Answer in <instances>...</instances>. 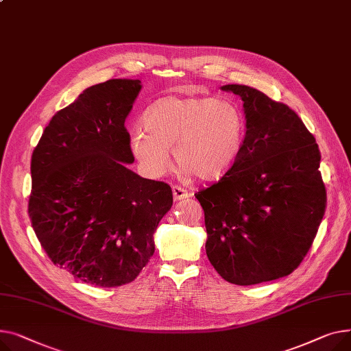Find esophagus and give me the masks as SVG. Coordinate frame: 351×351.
<instances>
[{
    "label": "esophagus",
    "instance_id": "34e87169",
    "mask_svg": "<svg viewBox=\"0 0 351 351\" xmlns=\"http://www.w3.org/2000/svg\"><path fill=\"white\" fill-rule=\"evenodd\" d=\"M191 194L187 191V190H184L182 187H180V185H174L173 187V197H174V199L176 201H180V199H184V198H189Z\"/></svg>",
    "mask_w": 351,
    "mask_h": 351
}]
</instances>
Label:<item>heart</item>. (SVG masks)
Segmentation results:
<instances>
[{"label": "heart", "instance_id": "obj_1", "mask_svg": "<svg viewBox=\"0 0 351 351\" xmlns=\"http://www.w3.org/2000/svg\"><path fill=\"white\" fill-rule=\"evenodd\" d=\"M141 126L130 133V150L149 174L158 177L170 166L199 180H217L237 162L245 138V119L230 100L201 96H166L144 110Z\"/></svg>", "mask_w": 351, "mask_h": 351}]
</instances>
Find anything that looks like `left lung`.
Instances as JSON below:
<instances>
[{
	"instance_id": "1",
	"label": "left lung",
	"mask_w": 351,
	"mask_h": 351,
	"mask_svg": "<svg viewBox=\"0 0 351 351\" xmlns=\"http://www.w3.org/2000/svg\"><path fill=\"white\" fill-rule=\"evenodd\" d=\"M243 101L246 133L234 167L199 190L205 251L230 283L248 286L292 274L311 250L326 210L313 134L285 103L225 85Z\"/></svg>"
}]
</instances>
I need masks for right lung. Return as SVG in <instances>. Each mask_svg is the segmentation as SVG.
<instances>
[{
  "instance_id": "obj_1",
  "label": "right lung",
  "mask_w": 351,
  "mask_h": 351,
  "mask_svg": "<svg viewBox=\"0 0 351 351\" xmlns=\"http://www.w3.org/2000/svg\"><path fill=\"white\" fill-rule=\"evenodd\" d=\"M138 79H110L59 110L31 158L28 214L49 259L73 278L114 287L154 254V231L173 205L169 184L128 169L125 121Z\"/></svg>"
}]
</instances>
